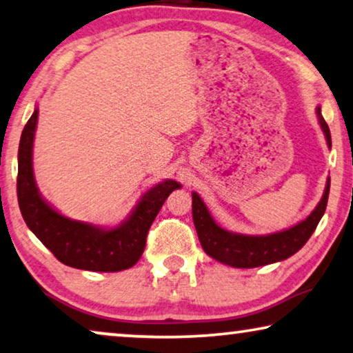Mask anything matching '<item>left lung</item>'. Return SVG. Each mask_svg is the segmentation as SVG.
Here are the masks:
<instances>
[{"mask_svg":"<svg viewBox=\"0 0 353 353\" xmlns=\"http://www.w3.org/2000/svg\"><path fill=\"white\" fill-rule=\"evenodd\" d=\"M319 122L323 129L326 143L331 148V134L320 108H316ZM330 194V180L326 181L323 197L304 221L296 226L285 229L282 232L269 234V236H243L234 234L219 228L208 213L205 203L199 197L197 192H192V219L196 226L199 240L208 256L216 261L232 265V268H258V265L272 264L290 258L291 254L299 252L305 242L312 236L316 224L326 210Z\"/></svg>","mask_w":353,"mask_h":353,"instance_id":"left-lung-1","label":"left lung"}]
</instances>
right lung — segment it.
<instances>
[{
  "label": "right lung",
  "mask_w": 353,
  "mask_h": 353,
  "mask_svg": "<svg viewBox=\"0 0 353 353\" xmlns=\"http://www.w3.org/2000/svg\"><path fill=\"white\" fill-rule=\"evenodd\" d=\"M37 122L38 110H34L23 127L19 145L17 199L27 226L60 263L70 268L95 272H117L132 268L141 258L148 231L165 199L181 185L165 180L151 188L130 216L117 228L105 229L73 221L55 212L41 197L34 183L32 156Z\"/></svg>",
  "instance_id": "obj_1"
}]
</instances>
